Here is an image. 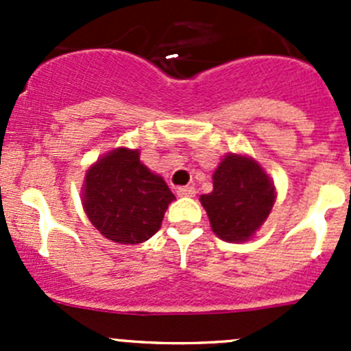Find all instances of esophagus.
<instances>
[{"instance_id": "1", "label": "esophagus", "mask_w": 351, "mask_h": 351, "mask_svg": "<svg viewBox=\"0 0 351 351\" xmlns=\"http://www.w3.org/2000/svg\"><path fill=\"white\" fill-rule=\"evenodd\" d=\"M176 193H178V197H193L195 195V189L193 186H180Z\"/></svg>"}]
</instances>
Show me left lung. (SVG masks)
I'll use <instances>...</instances> for the list:
<instances>
[{"label":"left lung","mask_w":351,"mask_h":351,"mask_svg":"<svg viewBox=\"0 0 351 351\" xmlns=\"http://www.w3.org/2000/svg\"><path fill=\"white\" fill-rule=\"evenodd\" d=\"M214 190L202 195L212 231L228 243H243L254 236L275 204L270 176L253 158L228 154L212 176Z\"/></svg>","instance_id":"1"}]
</instances>
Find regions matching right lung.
<instances>
[{
	"mask_svg": "<svg viewBox=\"0 0 351 351\" xmlns=\"http://www.w3.org/2000/svg\"><path fill=\"white\" fill-rule=\"evenodd\" d=\"M173 200L165 180L141 162L137 149L110 151L84 176V212L110 241L139 244L153 238Z\"/></svg>",
	"mask_w": 351,
	"mask_h": 351,
	"instance_id": "1",
	"label": "right lung"
}]
</instances>
